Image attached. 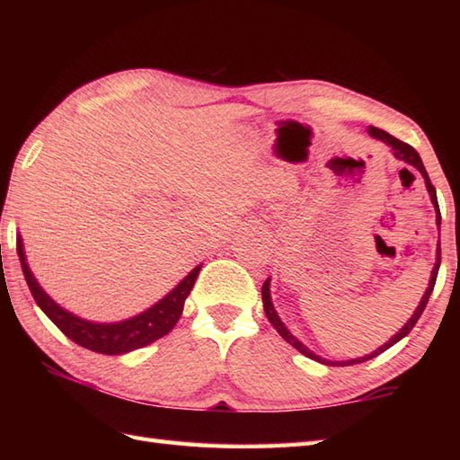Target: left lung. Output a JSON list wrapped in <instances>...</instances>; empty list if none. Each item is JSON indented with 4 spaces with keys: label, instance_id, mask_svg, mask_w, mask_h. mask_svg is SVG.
<instances>
[{
    "label": "left lung",
    "instance_id": "obj_1",
    "mask_svg": "<svg viewBox=\"0 0 460 460\" xmlns=\"http://www.w3.org/2000/svg\"><path fill=\"white\" fill-rule=\"evenodd\" d=\"M367 134L371 136V138L384 142V144L387 146V148H389V152H392L397 160H402V162H405V164H409V165H413V168L423 175L425 185H427V191H429V198H431V203L435 205V211H437V227L441 229V211H438L437 191H435V188H433L431 180H429L427 170H425V165H423V162H421V155H419V154L415 152V148H411V146H409V144H405V142H402V140H397L395 136L387 134L385 130H381V128H376V126H369ZM438 267H441V241L437 243L435 267H433V270H431V279H429V287H427V290H425V295L421 296V302H419V306L415 308V312L411 314V318H409V320L405 322V326L399 328L397 334L389 338L384 346H379L377 349L371 351V354H366V356H361V358H354V359H341V361H336V359L320 358V356L314 354V351H312L310 348H306L305 344H302V341H300L295 334H292V332L285 326V322H282L280 316L277 314L275 305H272V298H270V279H267L265 285H262V288H261L262 306H265V314H267L270 324L275 326V330L279 332V334H280L282 338H285V341H288V344H290L292 348H296L302 356L316 359V361H320V364H324V366H354V364H361V361H367V359H371V358L384 354V351H385L387 348H392L394 344H397L399 340L405 338V336L409 334V332L413 330V326L417 324V320L421 318V314H423V310H425L427 302H429V296H431V292H433V288H435V280H437V275H438Z\"/></svg>",
    "mask_w": 460,
    "mask_h": 460
}]
</instances>
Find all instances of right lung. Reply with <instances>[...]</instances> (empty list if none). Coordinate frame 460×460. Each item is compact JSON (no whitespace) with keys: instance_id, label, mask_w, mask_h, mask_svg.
<instances>
[{"instance_id":"obj_1","label":"right lung","mask_w":460,"mask_h":460,"mask_svg":"<svg viewBox=\"0 0 460 460\" xmlns=\"http://www.w3.org/2000/svg\"><path fill=\"white\" fill-rule=\"evenodd\" d=\"M17 255L19 261H22L23 277L37 302V306L41 308L49 316V320H51L66 338H71L75 344L104 356L128 354V351L148 346L152 341L160 340L162 336L168 334V332H172L173 326L178 324L183 312L185 298L190 296V292L195 285V279H198L201 270V265L195 267L191 272H188V277H183L178 285L168 292V295L155 302V305H152L148 310L140 312V314L120 322H94L73 314V312H68L61 305H57V302L47 295L27 265L22 235H17Z\"/></svg>"}]
</instances>
